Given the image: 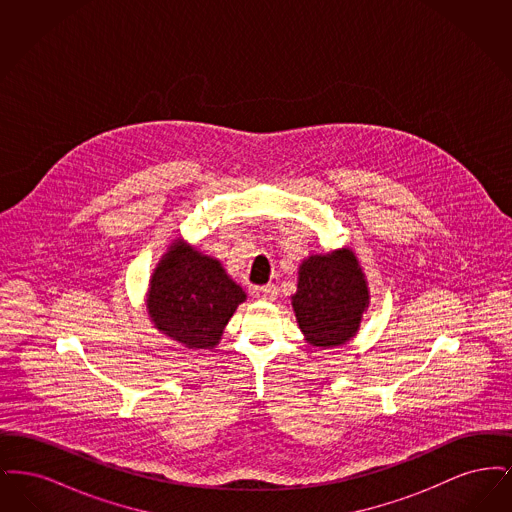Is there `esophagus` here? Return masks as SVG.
Returning a JSON list of instances; mask_svg holds the SVG:
<instances>
[{"label":"esophagus","instance_id":"1","mask_svg":"<svg viewBox=\"0 0 512 512\" xmlns=\"http://www.w3.org/2000/svg\"><path fill=\"white\" fill-rule=\"evenodd\" d=\"M257 297L265 299V301H274L278 297V288L274 284H267V286H261L257 288Z\"/></svg>","mask_w":512,"mask_h":512}]
</instances>
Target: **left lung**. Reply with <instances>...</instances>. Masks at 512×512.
<instances>
[{"label": "left lung", "mask_w": 512, "mask_h": 512, "mask_svg": "<svg viewBox=\"0 0 512 512\" xmlns=\"http://www.w3.org/2000/svg\"><path fill=\"white\" fill-rule=\"evenodd\" d=\"M368 299L363 268L343 247L301 263L292 305L305 340L315 347H336L357 334Z\"/></svg>", "instance_id": "8db88e82"}]
</instances>
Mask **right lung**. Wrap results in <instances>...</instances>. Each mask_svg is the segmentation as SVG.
Instances as JSON below:
<instances>
[{
  "label": "right lung",
  "mask_w": 512,
  "mask_h": 512,
  "mask_svg": "<svg viewBox=\"0 0 512 512\" xmlns=\"http://www.w3.org/2000/svg\"><path fill=\"white\" fill-rule=\"evenodd\" d=\"M245 292L220 261L174 240L153 270L147 313L155 328L188 349H213Z\"/></svg>",
  "instance_id": "1"
}]
</instances>
